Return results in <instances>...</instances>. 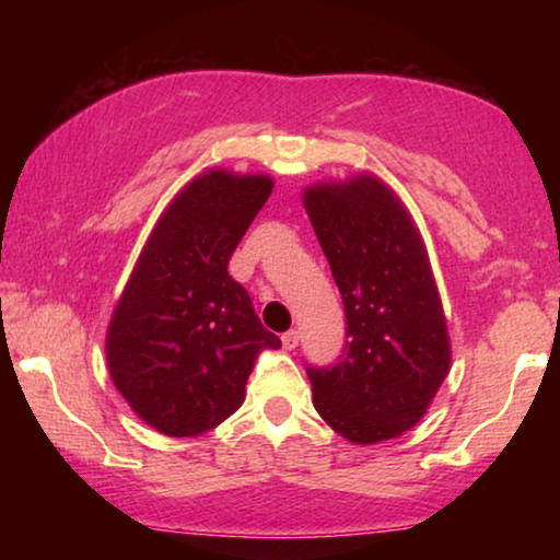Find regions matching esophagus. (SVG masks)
I'll return each instance as SVG.
<instances>
[{
	"mask_svg": "<svg viewBox=\"0 0 560 560\" xmlns=\"http://www.w3.org/2000/svg\"><path fill=\"white\" fill-rule=\"evenodd\" d=\"M299 340H301V336H299V330H287V334L281 336V346L287 348V350H293L299 346Z\"/></svg>",
	"mask_w": 560,
	"mask_h": 560,
	"instance_id": "obj_1",
	"label": "esophagus"
}]
</instances>
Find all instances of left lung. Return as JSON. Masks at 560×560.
Here are the masks:
<instances>
[{"instance_id":"obj_1","label":"left lung","mask_w":560,"mask_h":560,"mask_svg":"<svg viewBox=\"0 0 560 560\" xmlns=\"http://www.w3.org/2000/svg\"><path fill=\"white\" fill-rule=\"evenodd\" d=\"M303 207L346 308L343 355L306 368L314 407L355 444L400 438L428 412L452 360L422 236L375 175L308 187Z\"/></svg>"}]
</instances>
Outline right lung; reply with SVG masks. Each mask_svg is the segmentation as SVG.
<instances>
[{"mask_svg":"<svg viewBox=\"0 0 560 560\" xmlns=\"http://www.w3.org/2000/svg\"><path fill=\"white\" fill-rule=\"evenodd\" d=\"M271 189L267 175L195 177L150 232L113 311L110 381L167 438H197L240 410L257 355L281 348L226 271Z\"/></svg>","mask_w":560,"mask_h":560,"instance_id":"add662e5","label":"right lung"}]
</instances>
